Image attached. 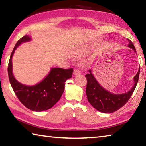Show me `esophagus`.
Instances as JSON below:
<instances>
[{
	"label": "esophagus",
	"mask_w": 146,
	"mask_h": 146,
	"mask_svg": "<svg viewBox=\"0 0 146 146\" xmlns=\"http://www.w3.org/2000/svg\"><path fill=\"white\" fill-rule=\"evenodd\" d=\"M80 70H78V69H76V68L74 69V70H73V75H79V74H80Z\"/></svg>",
	"instance_id": "1"
}]
</instances>
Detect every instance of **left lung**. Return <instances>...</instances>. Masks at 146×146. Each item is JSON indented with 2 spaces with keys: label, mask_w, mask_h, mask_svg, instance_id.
Returning <instances> with one entry per match:
<instances>
[{
  "label": "left lung",
  "mask_w": 146,
  "mask_h": 146,
  "mask_svg": "<svg viewBox=\"0 0 146 146\" xmlns=\"http://www.w3.org/2000/svg\"><path fill=\"white\" fill-rule=\"evenodd\" d=\"M128 46L135 51V46L129 39ZM90 73L86 74L87 79L86 93L88 100L93 107L100 112L105 113H113L119 110L124 106L131 97L135 89L137 86L140 74V68L137 75L135 76V84L131 90L127 93L122 94H113L106 90L101 86L94 77L91 70Z\"/></svg>",
  "instance_id": "8db88e82"
}]
</instances>
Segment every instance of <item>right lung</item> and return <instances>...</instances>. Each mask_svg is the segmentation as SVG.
Wrapping results in <instances>:
<instances>
[{"label":"right lung","instance_id":"add662e5","mask_svg":"<svg viewBox=\"0 0 146 146\" xmlns=\"http://www.w3.org/2000/svg\"><path fill=\"white\" fill-rule=\"evenodd\" d=\"M29 40L30 37L25 35L15 46L8 64V76L11 87L21 102L29 110L40 112L50 109L60 100L64 91L65 82L72 76L73 70L52 68L42 81L33 86L19 82L12 73L11 58L17 47L22 42Z\"/></svg>","mask_w":146,"mask_h":146}]
</instances>
